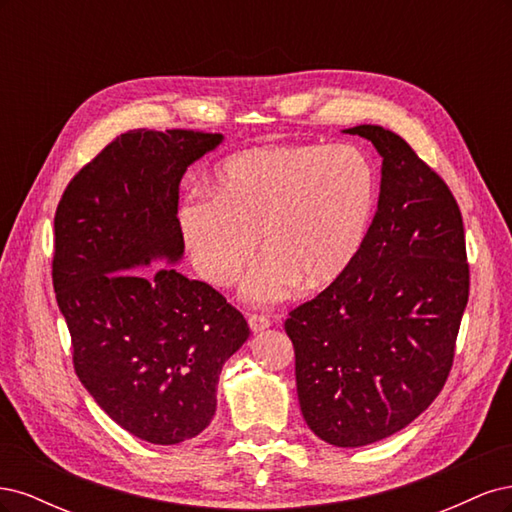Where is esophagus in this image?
<instances>
[{
    "instance_id": "obj_1",
    "label": "esophagus",
    "mask_w": 512,
    "mask_h": 512,
    "mask_svg": "<svg viewBox=\"0 0 512 512\" xmlns=\"http://www.w3.org/2000/svg\"><path fill=\"white\" fill-rule=\"evenodd\" d=\"M247 322H250V329L254 333H260V331H265V329L271 327V320L267 316H262V314H250V316H247Z\"/></svg>"
}]
</instances>
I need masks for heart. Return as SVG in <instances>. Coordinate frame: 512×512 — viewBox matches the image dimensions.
<instances>
[{"label": "heart", "instance_id": "heart-1", "mask_svg": "<svg viewBox=\"0 0 512 512\" xmlns=\"http://www.w3.org/2000/svg\"><path fill=\"white\" fill-rule=\"evenodd\" d=\"M209 196L185 200L179 232L198 275L232 286L258 252H269L243 292L275 303L303 282L335 284L363 254L378 207V170L354 145H271L215 168Z\"/></svg>", "mask_w": 512, "mask_h": 512}]
</instances>
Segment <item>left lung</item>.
<instances>
[{"label":"left lung","instance_id":"left-lung-1","mask_svg":"<svg viewBox=\"0 0 512 512\" xmlns=\"http://www.w3.org/2000/svg\"><path fill=\"white\" fill-rule=\"evenodd\" d=\"M348 132L382 156L374 224L354 267L284 322L305 423L344 448L389 438L429 408L470 294L461 211L444 179L391 130Z\"/></svg>","mask_w":512,"mask_h":512}]
</instances>
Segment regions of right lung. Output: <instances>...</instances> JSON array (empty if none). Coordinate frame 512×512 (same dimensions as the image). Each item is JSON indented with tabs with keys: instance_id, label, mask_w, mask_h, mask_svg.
<instances>
[{
	"instance_id": "1",
	"label": "right lung",
	"mask_w": 512,
	"mask_h": 512,
	"mask_svg": "<svg viewBox=\"0 0 512 512\" xmlns=\"http://www.w3.org/2000/svg\"><path fill=\"white\" fill-rule=\"evenodd\" d=\"M220 141L183 128L123 132L72 177L55 211L53 288L76 376L151 444H179L211 423L222 365L250 335L209 284L141 269L181 258L179 183Z\"/></svg>"
}]
</instances>
